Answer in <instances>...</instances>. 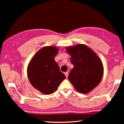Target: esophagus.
I'll return each instance as SVG.
<instances>
[{
  "label": "esophagus",
  "instance_id": "1",
  "mask_svg": "<svg viewBox=\"0 0 124 124\" xmlns=\"http://www.w3.org/2000/svg\"><path fill=\"white\" fill-rule=\"evenodd\" d=\"M64 74H65V75H66V78H68V72H65V73H64Z\"/></svg>",
  "mask_w": 124,
  "mask_h": 124
}]
</instances>
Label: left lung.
<instances>
[{
  "label": "left lung",
  "instance_id": "obj_1",
  "mask_svg": "<svg viewBox=\"0 0 124 124\" xmlns=\"http://www.w3.org/2000/svg\"><path fill=\"white\" fill-rule=\"evenodd\" d=\"M66 52L71 56L74 68L68 79L77 91L87 93L100 83L104 68L102 61L91 48L85 44L67 46Z\"/></svg>",
  "mask_w": 124,
  "mask_h": 124
}]
</instances>
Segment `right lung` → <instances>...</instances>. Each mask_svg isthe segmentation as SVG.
<instances>
[{
  "label": "right lung",
  "mask_w": 124,
  "mask_h": 124,
  "mask_svg": "<svg viewBox=\"0 0 124 124\" xmlns=\"http://www.w3.org/2000/svg\"><path fill=\"white\" fill-rule=\"evenodd\" d=\"M58 51V48L54 46L42 47L34 54L27 67V75L31 84L44 95L55 92L66 79L54 61Z\"/></svg>",
  "instance_id": "add662e5"
}]
</instances>
